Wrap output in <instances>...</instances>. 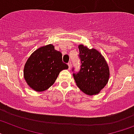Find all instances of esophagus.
I'll list each match as a JSON object with an SVG mask.
<instances>
[{
	"instance_id": "obj_1",
	"label": "esophagus",
	"mask_w": 134,
	"mask_h": 134,
	"mask_svg": "<svg viewBox=\"0 0 134 134\" xmlns=\"http://www.w3.org/2000/svg\"><path fill=\"white\" fill-rule=\"evenodd\" d=\"M68 68H69V69H70V68H71V62H69L68 63Z\"/></svg>"
}]
</instances>
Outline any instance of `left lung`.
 I'll use <instances>...</instances> for the list:
<instances>
[{
  "label": "left lung",
  "mask_w": 134,
  "mask_h": 134,
  "mask_svg": "<svg viewBox=\"0 0 134 134\" xmlns=\"http://www.w3.org/2000/svg\"><path fill=\"white\" fill-rule=\"evenodd\" d=\"M79 49L80 70L75 72L74 67L72 68L75 82L86 94H97L109 80L108 66L104 57L97 50L89 49L83 45H79Z\"/></svg>",
  "instance_id": "8db88e82"
}]
</instances>
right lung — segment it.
Returning <instances> with one entry per match:
<instances>
[{"label":"right lung","instance_id":"obj_1","mask_svg":"<svg viewBox=\"0 0 134 134\" xmlns=\"http://www.w3.org/2000/svg\"><path fill=\"white\" fill-rule=\"evenodd\" d=\"M68 66L62 62V54L52 44L38 48L32 53L24 68V77L35 91H44L55 83L62 70Z\"/></svg>","mask_w":134,"mask_h":134}]
</instances>
